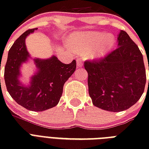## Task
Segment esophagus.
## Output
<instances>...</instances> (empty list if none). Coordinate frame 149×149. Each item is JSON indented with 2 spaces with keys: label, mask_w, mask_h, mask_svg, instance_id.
Segmentation results:
<instances>
[{
  "label": "esophagus",
  "mask_w": 149,
  "mask_h": 149,
  "mask_svg": "<svg viewBox=\"0 0 149 149\" xmlns=\"http://www.w3.org/2000/svg\"><path fill=\"white\" fill-rule=\"evenodd\" d=\"M83 61H82V59H80V58H77V67L79 68V67H82L83 66Z\"/></svg>",
  "instance_id": "1"
}]
</instances>
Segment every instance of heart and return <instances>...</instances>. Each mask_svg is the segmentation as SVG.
Segmentation results:
<instances>
[{
    "instance_id": "1",
    "label": "heart",
    "mask_w": 149,
    "mask_h": 149,
    "mask_svg": "<svg viewBox=\"0 0 149 149\" xmlns=\"http://www.w3.org/2000/svg\"><path fill=\"white\" fill-rule=\"evenodd\" d=\"M69 43L76 51L87 52L89 58L94 59L104 57L111 49L114 38L104 32L84 31L72 35Z\"/></svg>"
}]
</instances>
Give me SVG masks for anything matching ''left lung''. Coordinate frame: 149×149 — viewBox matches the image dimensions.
I'll return each instance as SVG.
<instances>
[{
  "label": "left lung",
  "mask_w": 149,
  "mask_h": 149,
  "mask_svg": "<svg viewBox=\"0 0 149 149\" xmlns=\"http://www.w3.org/2000/svg\"><path fill=\"white\" fill-rule=\"evenodd\" d=\"M84 67L88 72L89 94L99 108L125 111L143 93L146 83L143 56L126 31L118 34L115 50L97 62L86 61Z\"/></svg>",
  "instance_id": "1"
}]
</instances>
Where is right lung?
<instances>
[{"label":"right lung","instance_id":"right-lung-1","mask_svg":"<svg viewBox=\"0 0 149 149\" xmlns=\"http://www.w3.org/2000/svg\"><path fill=\"white\" fill-rule=\"evenodd\" d=\"M37 29L28 30L15 41L8 52L4 68V81L10 97L27 110L43 111L58 104L63 86L76 70V60L64 64L56 56L48 58H32L36 72L28 85L20 80L21 68L31 58L27 50L25 39ZM1 70V67H0Z\"/></svg>","mask_w":149,"mask_h":149}]
</instances>
